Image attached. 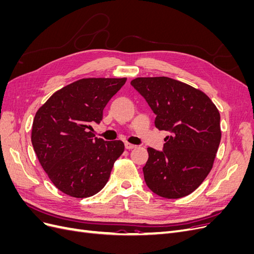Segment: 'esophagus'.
<instances>
[{
	"mask_svg": "<svg viewBox=\"0 0 254 254\" xmlns=\"http://www.w3.org/2000/svg\"><path fill=\"white\" fill-rule=\"evenodd\" d=\"M134 147H135V145H134V144L128 143V142H126V143H125V148H126V149H132V148H134Z\"/></svg>",
	"mask_w": 254,
	"mask_h": 254,
	"instance_id": "obj_1",
	"label": "esophagus"
}]
</instances>
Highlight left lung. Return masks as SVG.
<instances>
[{"mask_svg": "<svg viewBox=\"0 0 254 254\" xmlns=\"http://www.w3.org/2000/svg\"><path fill=\"white\" fill-rule=\"evenodd\" d=\"M130 83L156 114V127L170 132L162 151L147 148L146 184L161 197L188 196L213 167L221 139L218 109L202 91L170 77H137Z\"/></svg>", "mask_w": 254, "mask_h": 254, "instance_id": "obj_1", "label": "left lung"}]
</instances>
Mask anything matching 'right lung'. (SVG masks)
Segmentation results:
<instances>
[{"label":"right lung","instance_id":"right-lung-1","mask_svg":"<svg viewBox=\"0 0 254 254\" xmlns=\"http://www.w3.org/2000/svg\"><path fill=\"white\" fill-rule=\"evenodd\" d=\"M127 78H83L55 92L37 111L32 144L49 178L63 193L86 198L108 181L124 151L120 140L104 141L93 133L103 110Z\"/></svg>","mask_w":254,"mask_h":254}]
</instances>
